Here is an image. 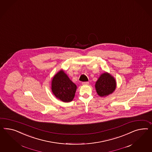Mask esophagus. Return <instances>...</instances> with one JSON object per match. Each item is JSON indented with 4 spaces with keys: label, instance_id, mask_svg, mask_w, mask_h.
I'll return each instance as SVG.
<instances>
[{
    "label": "esophagus",
    "instance_id": "34e87169",
    "mask_svg": "<svg viewBox=\"0 0 152 152\" xmlns=\"http://www.w3.org/2000/svg\"><path fill=\"white\" fill-rule=\"evenodd\" d=\"M82 84L83 85H89V82H82Z\"/></svg>",
    "mask_w": 152,
    "mask_h": 152
}]
</instances>
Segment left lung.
<instances>
[{"label": "left lung", "mask_w": 152, "mask_h": 152, "mask_svg": "<svg viewBox=\"0 0 152 152\" xmlns=\"http://www.w3.org/2000/svg\"><path fill=\"white\" fill-rule=\"evenodd\" d=\"M94 86L99 96L105 97L115 91L117 86L116 80L110 73L104 72L100 75Z\"/></svg>", "instance_id": "left-lung-1"}]
</instances>
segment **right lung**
<instances>
[{"label":"right lung","mask_w":152,"mask_h":152,"mask_svg":"<svg viewBox=\"0 0 152 152\" xmlns=\"http://www.w3.org/2000/svg\"><path fill=\"white\" fill-rule=\"evenodd\" d=\"M77 86L63 70L53 76L51 80V91L53 95L64 102H70L74 99Z\"/></svg>","instance_id":"1"}]
</instances>
